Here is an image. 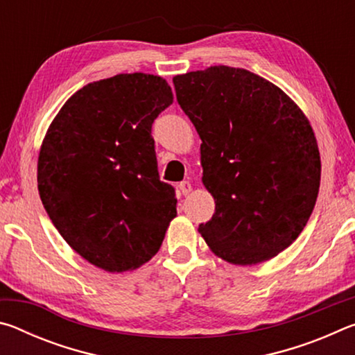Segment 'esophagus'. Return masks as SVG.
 I'll return each instance as SVG.
<instances>
[{
  "mask_svg": "<svg viewBox=\"0 0 355 355\" xmlns=\"http://www.w3.org/2000/svg\"><path fill=\"white\" fill-rule=\"evenodd\" d=\"M178 189H180V192H182V194L183 196H188L189 194V192H191V183L189 182H186V180H184V182H180L178 183Z\"/></svg>",
  "mask_w": 355,
  "mask_h": 355,
  "instance_id": "34e87169",
  "label": "esophagus"
}]
</instances>
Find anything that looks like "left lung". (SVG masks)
<instances>
[{"mask_svg": "<svg viewBox=\"0 0 355 355\" xmlns=\"http://www.w3.org/2000/svg\"><path fill=\"white\" fill-rule=\"evenodd\" d=\"M202 139L203 184L216 202L199 225L216 255L266 261L296 241L313 211L321 159L309 120L272 83L214 65L173 78Z\"/></svg>", "mask_w": 355, "mask_h": 355, "instance_id": "8db88e82", "label": "left lung"}]
</instances>
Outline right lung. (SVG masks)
I'll return each mask as SVG.
<instances>
[{
  "label": "right lung",
  "mask_w": 355,
  "mask_h": 355,
  "mask_svg": "<svg viewBox=\"0 0 355 355\" xmlns=\"http://www.w3.org/2000/svg\"><path fill=\"white\" fill-rule=\"evenodd\" d=\"M172 101L161 76L116 75L71 95L46 131L37 163L42 203L70 248L105 271L148 261L177 214L152 137Z\"/></svg>",
  "instance_id": "1"
}]
</instances>
